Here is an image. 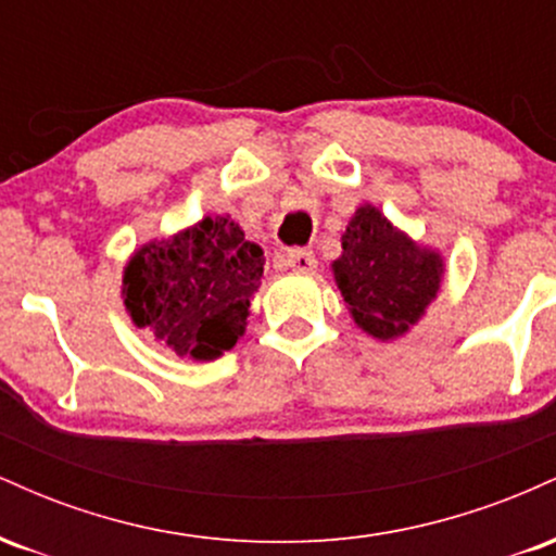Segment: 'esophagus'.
I'll return each mask as SVG.
<instances>
[{
  "instance_id": "34e87169",
  "label": "esophagus",
  "mask_w": 556,
  "mask_h": 556,
  "mask_svg": "<svg viewBox=\"0 0 556 556\" xmlns=\"http://www.w3.org/2000/svg\"><path fill=\"white\" fill-rule=\"evenodd\" d=\"M285 266L298 274H311L318 266V261L311 251H300V248H295V251L285 253Z\"/></svg>"
}]
</instances>
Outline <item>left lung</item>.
Wrapping results in <instances>:
<instances>
[{
    "instance_id": "obj_1",
    "label": "left lung",
    "mask_w": 556,
    "mask_h": 556,
    "mask_svg": "<svg viewBox=\"0 0 556 556\" xmlns=\"http://www.w3.org/2000/svg\"><path fill=\"white\" fill-rule=\"evenodd\" d=\"M331 269L355 324L376 340H394L437 298L444 264L366 203L344 229L342 256Z\"/></svg>"
}]
</instances>
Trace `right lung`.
Listing matches in <instances>:
<instances>
[{"label": "right lung", "instance_id": "1", "mask_svg": "<svg viewBox=\"0 0 556 556\" xmlns=\"http://www.w3.org/2000/svg\"><path fill=\"white\" fill-rule=\"evenodd\" d=\"M264 251L227 216H206L172 240L149 242L125 266L132 324L180 358L214 361L242 337Z\"/></svg>", "mask_w": 556, "mask_h": 556}]
</instances>
